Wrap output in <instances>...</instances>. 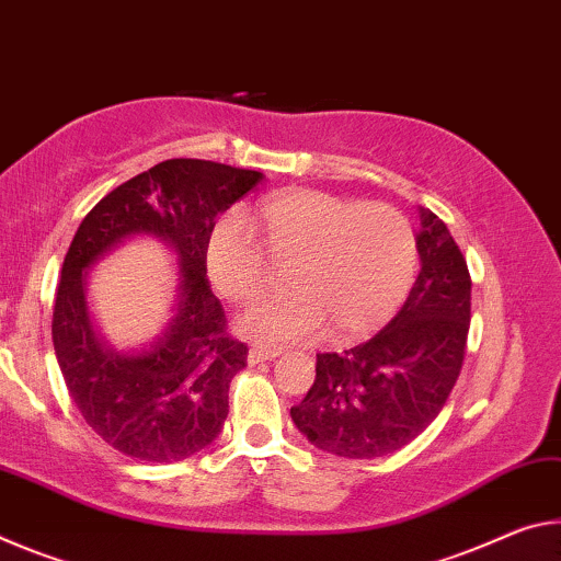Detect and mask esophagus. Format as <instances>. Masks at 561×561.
<instances>
[{
  "mask_svg": "<svg viewBox=\"0 0 561 561\" xmlns=\"http://www.w3.org/2000/svg\"><path fill=\"white\" fill-rule=\"evenodd\" d=\"M278 355L280 351H275V347H251V351H248V363L259 365L265 360H275Z\"/></svg>",
  "mask_w": 561,
  "mask_h": 561,
  "instance_id": "34e87169",
  "label": "esophagus"
}]
</instances>
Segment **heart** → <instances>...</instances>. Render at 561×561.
I'll list each match as a JSON object with an SVG mask.
<instances>
[{"instance_id": "heart-1", "label": "heart", "mask_w": 561, "mask_h": 561, "mask_svg": "<svg viewBox=\"0 0 561 561\" xmlns=\"http://www.w3.org/2000/svg\"><path fill=\"white\" fill-rule=\"evenodd\" d=\"M218 220L206 243L214 288L251 306L268 286V257L288 265L286 296L248 310L241 335L263 345L313 341L330 325L341 343L360 341L388 323L417 275V236L388 204L296 188L255 204L245 216Z\"/></svg>"}]
</instances>
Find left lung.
Instances as JSON below:
<instances>
[{"label": "left lung", "instance_id": "obj_1", "mask_svg": "<svg viewBox=\"0 0 561 561\" xmlns=\"http://www.w3.org/2000/svg\"><path fill=\"white\" fill-rule=\"evenodd\" d=\"M420 275L405 306L367 343L320 353L316 382L290 408L318 449L375 460L410 445L433 422L460 378L470 333L467 261L433 210L420 208Z\"/></svg>", "mask_w": 561, "mask_h": 561}]
</instances>
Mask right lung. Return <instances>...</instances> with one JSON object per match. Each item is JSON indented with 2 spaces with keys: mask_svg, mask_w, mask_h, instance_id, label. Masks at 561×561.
<instances>
[{
  "mask_svg": "<svg viewBox=\"0 0 561 561\" xmlns=\"http://www.w3.org/2000/svg\"><path fill=\"white\" fill-rule=\"evenodd\" d=\"M261 181V171L216 161H161L101 198L73 236L54 300V353L87 425L134 460L181 462L224 430L228 388L245 367L248 347L228 333L208 286L206 243L216 218ZM136 234L159 237L178 251L180 298L151 346L118 354L90 323L85 278Z\"/></svg>",
  "mask_w": 561,
  "mask_h": 561,
  "instance_id": "right-lung-1",
  "label": "right lung"
}]
</instances>
